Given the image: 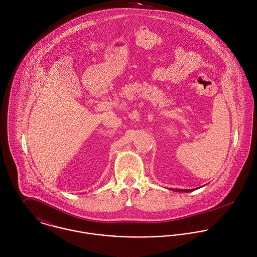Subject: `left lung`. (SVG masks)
<instances>
[{
	"instance_id": "8db88e82",
	"label": "left lung",
	"mask_w": 257,
	"mask_h": 257,
	"mask_svg": "<svg viewBox=\"0 0 257 257\" xmlns=\"http://www.w3.org/2000/svg\"><path fill=\"white\" fill-rule=\"evenodd\" d=\"M171 190L179 191V192H190V191H193L194 189H177V188H171Z\"/></svg>"
}]
</instances>
